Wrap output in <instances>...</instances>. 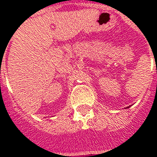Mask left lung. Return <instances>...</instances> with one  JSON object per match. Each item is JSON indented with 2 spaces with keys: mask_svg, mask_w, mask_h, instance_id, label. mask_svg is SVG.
<instances>
[{
  "mask_svg": "<svg viewBox=\"0 0 157 157\" xmlns=\"http://www.w3.org/2000/svg\"><path fill=\"white\" fill-rule=\"evenodd\" d=\"M127 108H129V106H128V107H127Z\"/></svg>",
  "mask_w": 157,
  "mask_h": 157,
  "instance_id": "1",
  "label": "left lung"
}]
</instances>
